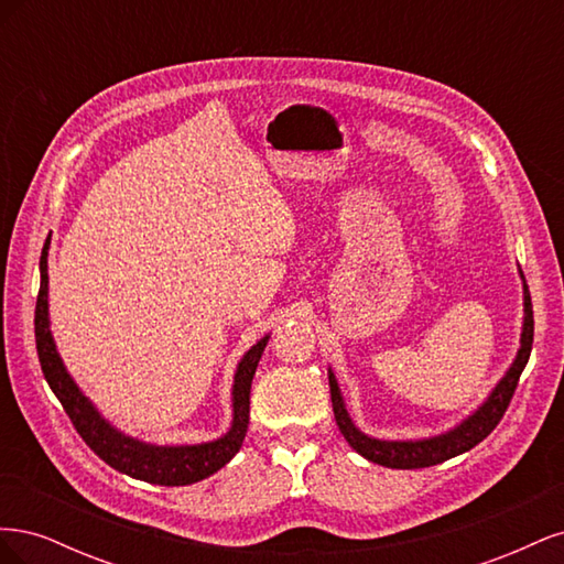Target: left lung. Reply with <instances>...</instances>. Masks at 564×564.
<instances>
[{
  "instance_id": "left-lung-1",
  "label": "left lung",
  "mask_w": 564,
  "mask_h": 564,
  "mask_svg": "<svg viewBox=\"0 0 564 564\" xmlns=\"http://www.w3.org/2000/svg\"><path fill=\"white\" fill-rule=\"evenodd\" d=\"M522 282H524V275H522ZM532 344H534V313H532V296H529V286L524 282V319H522V336H520V350H518L516 362L510 365V369L506 371V377L497 383V388L491 390L487 402L477 409L475 414H470L464 423H458L456 429H452L449 433L425 437V440L369 437L362 431L355 429V423L350 421V416L346 412L344 398H340L338 383L329 369V390H332V404H334V416H336L338 431L344 433L348 445L357 454H362L367 460H373V464H379V466L402 468V470L437 466V464H442V460L454 458L458 454L473 449L475 445H480V442L494 429H497L499 421L506 414L510 400H513L520 373L529 360V352H532Z\"/></svg>"
}]
</instances>
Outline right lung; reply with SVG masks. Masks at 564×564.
I'll return each instance as SVG.
<instances>
[{
	"mask_svg": "<svg viewBox=\"0 0 564 564\" xmlns=\"http://www.w3.org/2000/svg\"><path fill=\"white\" fill-rule=\"evenodd\" d=\"M46 256H48V240L42 249V259H40L42 282H40L37 308H35L37 355H40V365H42L46 383L51 386V390H54V395L61 400L65 414L70 416L82 440L87 442V445L115 470L152 485H164V487L193 485L224 468L228 460L240 452L242 440L247 435L251 381L270 336H263L259 344L251 346V350H247L240 365H237L235 383H232V425L224 437L202 442V445H178V447L148 445V442L133 440L112 429V425L96 412V406L82 395V390L70 379V373L65 371L54 344V336H51V329H48Z\"/></svg>",
	"mask_w": 564,
	"mask_h": 564,
	"instance_id": "1",
	"label": "right lung"
}]
</instances>
